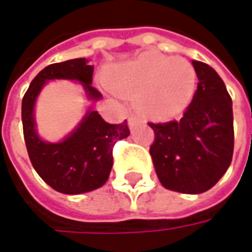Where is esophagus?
<instances>
[{
    "label": "esophagus",
    "mask_w": 252,
    "mask_h": 252,
    "mask_svg": "<svg viewBox=\"0 0 252 252\" xmlns=\"http://www.w3.org/2000/svg\"><path fill=\"white\" fill-rule=\"evenodd\" d=\"M140 121V119H139V116H129V119H128V124H129V126H136L137 123Z\"/></svg>",
    "instance_id": "obj_1"
}]
</instances>
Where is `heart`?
I'll return each mask as SVG.
<instances>
[{
	"instance_id": "1",
	"label": "heart",
	"mask_w": 252,
	"mask_h": 252,
	"mask_svg": "<svg viewBox=\"0 0 252 252\" xmlns=\"http://www.w3.org/2000/svg\"><path fill=\"white\" fill-rule=\"evenodd\" d=\"M117 93L132 97L140 112L153 119L182 113L193 98L197 74L185 58L143 54L120 66L112 78Z\"/></svg>"
}]
</instances>
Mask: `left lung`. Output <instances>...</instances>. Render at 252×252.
I'll list each match as a JSON object with an SVG mask.
<instances>
[{
	"instance_id": "1",
	"label": "left lung",
	"mask_w": 252,
	"mask_h": 252,
	"mask_svg": "<svg viewBox=\"0 0 252 252\" xmlns=\"http://www.w3.org/2000/svg\"><path fill=\"white\" fill-rule=\"evenodd\" d=\"M197 90L182 119L154 124L150 147L160 184L169 190L200 194L216 185L233 154L232 99L213 68L193 61Z\"/></svg>"
}]
</instances>
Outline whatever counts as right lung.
<instances>
[{
    "label": "right lung",
    "mask_w": 252,
    "mask_h": 252,
    "mask_svg": "<svg viewBox=\"0 0 252 252\" xmlns=\"http://www.w3.org/2000/svg\"><path fill=\"white\" fill-rule=\"evenodd\" d=\"M93 70L85 58L50 64L33 78L21 104L25 146L31 163L41 180L64 194H81L104 185L113 164L115 143L129 135L126 120L121 124H109L97 110L89 109L75 129L61 142L50 143L39 136L33 110L44 85L52 79L77 81L82 85L86 97L97 101L102 95L92 86Z\"/></svg>",
    "instance_id": "add662e5"
}]
</instances>
